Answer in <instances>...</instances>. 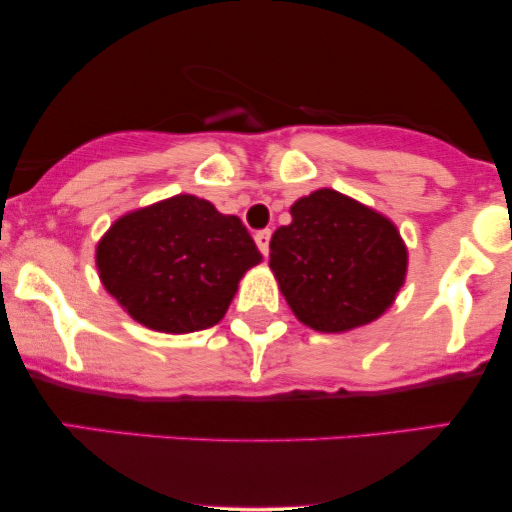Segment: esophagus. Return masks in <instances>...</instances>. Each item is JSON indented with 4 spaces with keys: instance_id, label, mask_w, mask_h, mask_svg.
<instances>
[{
    "instance_id": "34e87169",
    "label": "esophagus",
    "mask_w": 512,
    "mask_h": 512,
    "mask_svg": "<svg viewBox=\"0 0 512 512\" xmlns=\"http://www.w3.org/2000/svg\"><path fill=\"white\" fill-rule=\"evenodd\" d=\"M269 240H272V231H269V228H264V231L255 233V243H257V248H260L264 257L269 255Z\"/></svg>"
}]
</instances>
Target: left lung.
I'll return each mask as SVG.
<instances>
[{"label":"left lung","mask_w":512,"mask_h":512,"mask_svg":"<svg viewBox=\"0 0 512 512\" xmlns=\"http://www.w3.org/2000/svg\"><path fill=\"white\" fill-rule=\"evenodd\" d=\"M269 267L286 303L317 332L368 325L395 301L407 276L397 226L337 190H315L276 228Z\"/></svg>","instance_id":"8db88e82"}]
</instances>
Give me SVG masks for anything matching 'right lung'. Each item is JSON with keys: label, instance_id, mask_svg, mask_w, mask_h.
<instances>
[{"label": "right lung", "instance_id": "1", "mask_svg": "<svg viewBox=\"0 0 512 512\" xmlns=\"http://www.w3.org/2000/svg\"><path fill=\"white\" fill-rule=\"evenodd\" d=\"M260 260L243 221L195 195L129 211L96 248L105 291L144 327L168 334L216 325Z\"/></svg>", "mask_w": 512, "mask_h": 512}]
</instances>
